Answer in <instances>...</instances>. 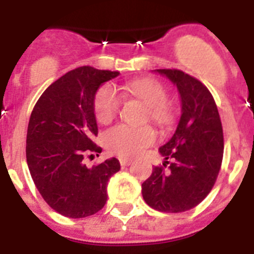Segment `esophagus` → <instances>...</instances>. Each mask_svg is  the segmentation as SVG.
<instances>
[{
  "label": "esophagus",
  "instance_id": "obj_1",
  "mask_svg": "<svg viewBox=\"0 0 254 254\" xmlns=\"http://www.w3.org/2000/svg\"><path fill=\"white\" fill-rule=\"evenodd\" d=\"M120 163L122 167H128L129 164L132 163V159H128V158H121L120 159Z\"/></svg>",
  "mask_w": 254,
  "mask_h": 254
}]
</instances>
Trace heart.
I'll return each mask as SVG.
<instances>
[{
    "label": "heart",
    "mask_w": 254,
    "mask_h": 254,
    "mask_svg": "<svg viewBox=\"0 0 254 254\" xmlns=\"http://www.w3.org/2000/svg\"><path fill=\"white\" fill-rule=\"evenodd\" d=\"M123 96H133L147 107L146 120L159 127H167L173 120V112L168 104V93L161 82L155 78H138L120 87ZM121 96L111 85H104L94 98V113L99 123H109L120 111ZM156 134L152 127H132L117 125L104 133L105 146L109 151L121 156H134L145 147L154 143Z\"/></svg>",
    "instance_id": "1"
}]
</instances>
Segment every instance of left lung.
<instances>
[{
  "label": "left lung",
  "instance_id": "left-lung-1",
  "mask_svg": "<svg viewBox=\"0 0 254 254\" xmlns=\"http://www.w3.org/2000/svg\"><path fill=\"white\" fill-rule=\"evenodd\" d=\"M156 71L178 89L182 116L173 137L159 149L165 161L142 183V197L161 212H183L214 187L223 161V126L214 96L199 80L181 69Z\"/></svg>",
  "mask_w": 254,
  "mask_h": 254
}]
</instances>
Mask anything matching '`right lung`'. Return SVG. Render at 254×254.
Returning <instances> with one entry per match:
<instances>
[{
  "label": "right lung",
  "instance_id": "1",
  "mask_svg": "<svg viewBox=\"0 0 254 254\" xmlns=\"http://www.w3.org/2000/svg\"><path fill=\"white\" fill-rule=\"evenodd\" d=\"M118 71L82 66L49 85L31 112L26 161L35 187L58 214L72 219L96 214L107 202L108 181L121 169L116 158L87 168L84 156L102 152L94 98Z\"/></svg>",
  "mask_w": 254,
  "mask_h": 254
}]
</instances>
